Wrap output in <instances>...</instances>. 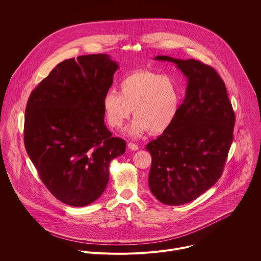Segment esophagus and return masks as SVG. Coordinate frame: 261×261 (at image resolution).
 <instances>
[{"label": "esophagus", "instance_id": "obj_1", "mask_svg": "<svg viewBox=\"0 0 261 261\" xmlns=\"http://www.w3.org/2000/svg\"><path fill=\"white\" fill-rule=\"evenodd\" d=\"M128 147L130 148V150H132V151H137L138 148H139V146L136 143H133V142H129L128 143Z\"/></svg>", "mask_w": 261, "mask_h": 261}]
</instances>
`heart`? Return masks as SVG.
Listing matches in <instances>:
<instances>
[{
    "mask_svg": "<svg viewBox=\"0 0 261 261\" xmlns=\"http://www.w3.org/2000/svg\"><path fill=\"white\" fill-rule=\"evenodd\" d=\"M181 103V88L169 74L140 70L120 83V93L109 90L102 101L107 123L120 128L129 119L132 109L135 118L126 129L133 137L147 130L160 133L168 129L177 117Z\"/></svg>",
    "mask_w": 261,
    "mask_h": 261,
    "instance_id": "heart-1",
    "label": "heart"
}]
</instances>
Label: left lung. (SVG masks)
Returning <instances> with one entry per match:
<instances>
[{"label":"left lung","mask_w":261,"mask_h":261,"mask_svg":"<svg viewBox=\"0 0 261 261\" xmlns=\"http://www.w3.org/2000/svg\"><path fill=\"white\" fill-rule=\"evenodd\" d=\"M187 77L176 119L145 146L152 155L148 186L164 204L188 203L222 175L233 139L236 117L226 87L214 68L199 61L157 56Z\"/></svg>","instance_id":"left-lung-1"}]
</instances>
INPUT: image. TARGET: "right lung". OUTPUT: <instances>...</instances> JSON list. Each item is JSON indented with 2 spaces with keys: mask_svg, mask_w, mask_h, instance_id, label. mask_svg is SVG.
Returning <instances> with one entry per match:
<instances>
[{
  "mask_svg": "<svg viewBox=\"0 0 261 261\" xmlns=\"http://www.w3.org/2000/svg\"><path fill=\"white\" fill-rule=\"evenodd\" d=\"M118 69L105 54L69 59L29 97L27 153L46 188L68 205L97 200L107 186L110 161L126 151V141L105 126L102 105Z\"/></svg>",
  "mask_w": 261,
  "mask_h": 261,
  "instance_id": "add662e5",
  "label": "right lung"
}]
</instances>
